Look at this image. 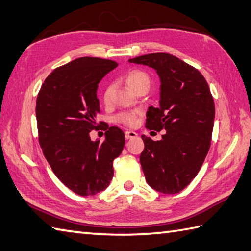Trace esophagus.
I'll return each instance as SVG.
<instances>
[{
    "label": "esophagus",
    "instance_id": "obj_1",
    "mask_svg": "<svg viewBox=\"0 0 251 251\" xmlns=\"http://www.w3.org/2000/svg\"><path fill=\"white\" fill-rule=\"evenodd\" d=\"M138 134L132 130H126L125 131V138L126 139H134V138H137Z\"/></svg>",
    "mask_w": 251,
    "mask_h": 251
}]
</instances>
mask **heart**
Instances as JSON below:
<instances>
[{"label": "heart", "instance_id": "heart-1", "mask_svg": "<svg viewBox=\"0 0 251 251\" xmlns=\"http://www.w3.org/2000/svg\"><path fill=\"white\" fill-rule=\"evenodd\" d=\"M125 81L127 85L134 90L141 86L143 84H149L150 83V78H149L148 74L143 71L140 70H132L129 71L126 74L125 76ZM112 93H113V87L111 85H108L103 90L102 94V100L104 103H109L111 97H112ZM136 120L137 116L135 113H130V112H124V113H120L116 116V121L123 123V124L128 125V126H134L136 124Z\"/></svg>", "mask_w": 251, "mask_h": 251}]
</instances>
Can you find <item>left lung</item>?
<instances>
[{
    "mask_svg": "<svg viewBox=\"0 0 251 251\" xmlns=\"http://www.w3.org/2000/svg\"><path fill=\"white\" fill-rule=\"evenodd\" d=\"M156 70L161 79L159 106L147 112L148 129L166 130L162 140L142 135L140 164L148 184L164 194L186 188L199 174L210 148L215 103L201 73L166 52L129 59Z\"/></svg>",
    "mask_w": 251,
    "mask_h": 251,
    "instance_id": "8db88e82",
    "label": "left lung"
}]
</instances>
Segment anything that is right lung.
Masks as SVG:
<instances>
[{
    "label": "right lung",
    "mask_w": 251,
    "mask_h": 251,
    "mask_svg": "<svg viewBox=\"0 0 251 251\" xmlns=\"http://www.w3.org/2000/svg\"><path fill=\"white\" fill-rule=\"evenodd\" d=\"M115 61L81 57L55 69L36 98L39 142L52 172L67 188L81 196L105 190L113 178V161L125 145L119 127L96 122L100 113L97 89ZM103 129L102 142L89 132Z\"/></svg>",
    "instance_id": "obj_1"
}]
</instances>
